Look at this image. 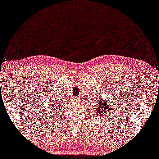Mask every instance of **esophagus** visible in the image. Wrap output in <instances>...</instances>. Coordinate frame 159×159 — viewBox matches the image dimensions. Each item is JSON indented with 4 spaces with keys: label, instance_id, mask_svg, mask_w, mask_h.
I'll use <instances>...</instances> for the list:
<instances>
[{
    "label": "esophagus",
    "instance_id": "1",
    "mask_svg": "<svg viewBox=\"0 0 159 159\" xmlns=\"http://www.w3.org/2000/svg\"><path fill=\"white\" fill-rule=\"evenodd\" d=\"M79 97H75V99H74V100H75V101H79Z\"/></svg>",
    "mask_w": 159,
    "mask_h": 159
}]
</instances>
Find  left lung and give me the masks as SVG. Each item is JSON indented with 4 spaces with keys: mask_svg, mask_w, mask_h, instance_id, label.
Instances as JSON below:
<instances>
[{
    "mask_svg": "<svg viewBox=\"0 0 159 159\" xmlns=\"http://www.w3.org/2000/svg\"><path fill=\"white\" fill-rule=\"evenodd\" d=\"M112 104L113 102H109L99 97H98V99H95V102H93V107L97 117H102L104 114L110 111L109 109L112 108Z\"/></svg>",
    "mask_w": 159,
    "mask_h": 159,
    "instance_id": "left-lung-1",
    "label": "left lung"
}]
</instances>
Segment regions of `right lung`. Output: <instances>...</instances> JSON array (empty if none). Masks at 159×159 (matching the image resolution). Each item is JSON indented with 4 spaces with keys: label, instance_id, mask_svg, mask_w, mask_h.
I'll return each instance as SVG.
<instances>
[{
    "label": "right lung",
    "instance_id": "add662e5",
    "mask_svg": "<svg viewBox=\"0 0 159 159\" xmlns=\"http://www.w3.org/2000/svg\"><path fill=\"white\" fill-rule=\"evenodd\" d=\"M49 104H50V103H49ZM52 106H53V105H52V104H50V107H48V108H50V107H51V108H52Z\"/></svg>",
    "mask_w": 159,
    "mask_h": 159
}]
</instances>
